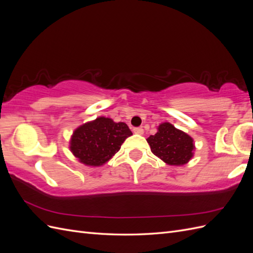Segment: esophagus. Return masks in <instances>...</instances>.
<instances>
[{"instance_id":"1","label":"esophagus","mask_w":253,"mask_h":253,"mask_svg":"<svg viewBox=\"0 0 253 253\" xmlns=\"http://www.w3.org/2000/svg\"><path fill=\"white\" fill-rule=\"evenodd\" d=\"M134 133L138 134V135H142L143 134V128L142 127H135L134 128Z\"/></svg>"}]
</instances>
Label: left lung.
<instances>
[{
    "mask_svg": "<svg viewBox=\"0 0 253 253\" xmlns=\"http://www.w3.org/2000/svg\"><path fill=\"white\" fill-rule=\"evenodd\" d=\"M153 154L169 166H183L194 156L195 144L192 137L170 122H163L157 133L147 139Z\"/></svg>",
    "mask_w": 253,
    "mask_h": 253,
    "instance_id": "obj_1",
    "label": "left lung"
}]
</instances>
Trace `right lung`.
Segmentation results:
<instances>
[{"label": "right lung", "mask_w": 253, "mask_h": 253, "mask_svg": "<svg viewBox=\"0 0 253 253\" xmlns=\"http://www.w3.org/2000/svg\"><path fill=\"white\" fill-rule=\"evenodd\" d=\"M131 135L125 122H115L101 116L75 129L70 140V150L79 163L88 167H101L116 154Z\"/></svg>", "instance_id": "right-lung-1"}]
</instances>
